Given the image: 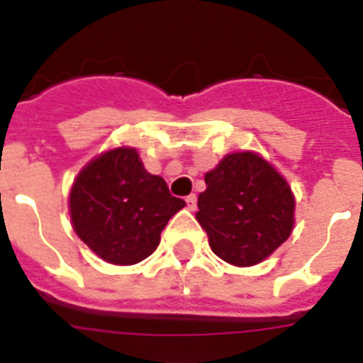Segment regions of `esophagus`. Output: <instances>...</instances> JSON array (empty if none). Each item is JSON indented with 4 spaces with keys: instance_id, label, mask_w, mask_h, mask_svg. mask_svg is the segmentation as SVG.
Here are the masks:
<instances>
[{
    "instance_id": "34e87169",
    "label": "esophagus",
    "mask_w": 363,
    "mask_h": 363,
    "mask_svg": "<svg viewBox=\"0 0 363 363\" xmlns=\"http://www.w3.org/2000/svg\"><path fill=\"white\" fill-rule=\"evenodd\" d=\"M185 203H187V208H189V211H197V197H195V195L185 197Z\"/></svg>"
}]
</instances>
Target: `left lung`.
<instances>
[{
    "label": "left lung",
    "mask_w": 363,
    "mask_h": 363,
    "mask_svg": "<svg viewBox=\"0 0 363 363\" xmlns=\"http://www.w3.org/2000/svg\"><path fill=\"white\" fill-rule=\"evenodd\" d=\"M204 184L195 218L222 260L255 266L287 241L295 225V195L258 152L225 155L204 174Z\"/></svg>",
    "instance_id": "8db88e82"
}]
</instances>
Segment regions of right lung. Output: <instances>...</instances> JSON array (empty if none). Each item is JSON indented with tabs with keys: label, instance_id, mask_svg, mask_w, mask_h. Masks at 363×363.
I'll list each match as a JSON object with an SVG mask.
<instances>
[{
	"label": "right lung",
	"instance_id": "1",
	"mask_svg": "<svg viewBox=\"0 0 363 363\" xmlns=\"http://www.w3.org/2000/svg\"><path fill=\"white\" fill-rule=\"evenodd\" d=\"M184 206L164 179L145 170L133 147H116L89 160L68 195L76 235L116 266H132L152 255L160 231Z\"/></svg>",
	"mask_w": 363,
	"mask_h": 363
}]
</instances>
